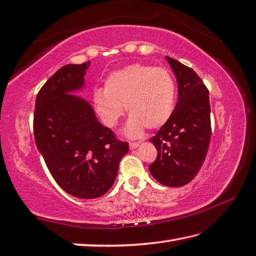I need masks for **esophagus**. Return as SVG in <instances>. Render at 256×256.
<instances>
[{
    "label": "esophagus",
    "mask_w": 256,
    "mask_h": 256,
    "mask_svg": "<svg viewBox=\"0 0 256 256\" xmlns=\"http://www.w3.org/2000/svg\"><path fill=\"white\" fill-rule=\"evenodd\" d=\"M140 146V142H131L130 143V148L135 150Z\"/></svg>",
    "instance_id": "1"
}]
</instances>
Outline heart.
Masks as SVG:
<instances>
[{
	"instance_id": "obj_1",
	"label": "heart",
	"mask_w": 256,
	"mask_h": 256,
	"mask_svg": "<svg viewBox=\"0 0 256 256\" xmlns=\"http://www.w3.org/2000/svg\"><path fill=\"white\" fill-rule=\"evenodd\" d=\"M175 96L174 80L166 70L136 63L110 74L104 90L94 91L93 104L100 118L108 128L116 126L125 105L131 114L125 133L136 138L145 126L158 128L168 121Z\"/></svg>"
}]
</instances>
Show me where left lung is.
Segmentation results:
<instances>
[{"mask_svg": "<svg viewBox=\"0 0 256 256\" xmlns=\"http://www.w3.org/2000/svg\"><path fill=\"white\" fill-rule=\"evenodd\" d=\"M176 76L178 100L168 121L150 142L158 158L150 172L165 186H183L196 176L211 140L208 91L192 68L166 56Z\"/></svg>", "mask_w": 256, "mask_h": 256, "instance_id": "left-lung-1", "label": "left lung"}]
</instances>
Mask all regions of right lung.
Segmentation results:
<instances>
[{
	"instance_id": "1",
	"label": "right lung",
	"mask_w": 256,
	"mask_h": 256,
	"mask_svg": "<svg viewBox=\"0 0 256 256\" xmlns=\"http://www.w3.org/2000/svg\"><path fill=\"white\" fill-rule=\"evenodd\" d=\"M90 61L64 65L38 93L34 138L50 173L72 196L91 200L106 193L116 178L118 164L128 152L103 126L86 100L73 93L84 88Z\"/></svg>"
}]
</instances>
